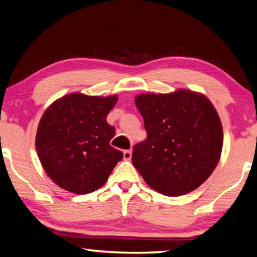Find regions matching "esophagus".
Returning <instances> with one entry per match:
<instances>
[{"instance_id":"1","label":"esophagus","mask_w":257,"mask_h":257,"mask_svg":"<svg viewBox=\"0 0 257 257\" xmlns=\"http://www.w3.org/2000/svg\"><path fill=\"white\" fill-rule=\"evenodd\" d=\"M132 150H124L123 151V159L124 160H130L132 159Z\"/></svg>"}]
</instances>
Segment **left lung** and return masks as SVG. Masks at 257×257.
<instances>
[{"instance_id":"8db88e82","label":"left lung","mask_w":257,"mask_h":257,"mask_svg":"<svg viewBox=\"0 0 257 257\" xmlns=\"http://www.w3.org/2000/svg\"><path fill=\"white\" fill-rule=\"evenodd\" d=\"M147 140L133 149V165L145 182L167 196L200 187L212 174L223 149V128L204 94L186 89L135 98Z\"/></svg>"}]
</instances>
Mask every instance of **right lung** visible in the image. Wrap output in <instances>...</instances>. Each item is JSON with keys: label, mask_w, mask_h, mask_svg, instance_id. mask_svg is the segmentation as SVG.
Wrapping results in <instances>:
<instances>
[{"label": "right lung", "mask_w": 257, "mask_h": 257, "mask_svg": "<svg viewBox=\"0 0 257 257\" xmlns=\"http://www.w3.org/2000/svg\"><path fill=\"white\" fill-rule=\"evenodd\" d=\"M117 95L70 93L45 110L37 130L36 148L44 170L54 183L74 194L102 187L123 153L110 147L115 128L106 116Z\"/></svg>", "instance_id": "1"}]
</instances>
